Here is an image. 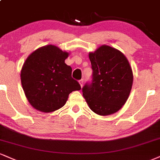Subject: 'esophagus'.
I'll return each mask as SVG.
<instances>
[{
	"label": "esophagus",
	"mask_w": 160,
	"mask_h": 160,
	"mask_svg": "<svg viewBox=\"0 0 160 160\" xmlns=\"http://www.w3.org/2000/svg\"><path fill=\"white\" fill-rule=\"evenodd\" d=\"M79 83H80V86L82 87V86H83V79H81L80 80H79Z\"/></svg>",
	"instance_id": "obj_1"
}]
</instances>
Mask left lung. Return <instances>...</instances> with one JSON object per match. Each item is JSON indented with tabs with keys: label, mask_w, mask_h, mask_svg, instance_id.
<instances>
[{
	"label": "left lung",
	"mask_w": 160,
	"mask_h": 160,
	"mask_svg": "<svg viewBox=\"0 0 160 160\" xmlns=\"http://www.w3.org/2000/svg\"><path fill=\"white\" fill-rule=\"evenodd\" d=\"M93 70L91 85L82 95L94 112L109 115L120 110L131 91L133 74L127 57L118 49L103 45L88 53Z\"/></svg>",
	"instance_id": "8db88e82"
}]
</instances>
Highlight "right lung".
I'll list each match as a JSON object with an SVG mask.
<instances>
[{"label": "right lung", "mask_w": 160, "mask_h": 160, "mask_svg": "<svg viewBox=\"0 0 160 160\" xmlns=\"http://www.w3.org/2000/svg\"><path fill=\"white\" fill-rule=\"evenodd\" d=\"M69 53L57 46L38 48L28 56L21 71V82L30 104L42 112L60 109L73 91L80 90L72 78V69L65 63Z\"/></svg>", "instance_id": "obj_1"}]
</instances>
